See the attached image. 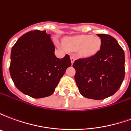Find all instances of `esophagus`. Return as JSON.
Masks as SVG:
<instances>
[{"label":"esophagus","instance_id":"obj_1","mask_svg":"<svg viewBox=\"0 0 131 131\" xmlns=\"http://www.w3.org/2000/svg\"><path fill=\"white\" fill-rule=\"evenodd\" d=\"M76 60V57H75V55H71V64H73L74 62V61Z\"/></svg>","mask_w":131,"mask_h":131}]
</instances>
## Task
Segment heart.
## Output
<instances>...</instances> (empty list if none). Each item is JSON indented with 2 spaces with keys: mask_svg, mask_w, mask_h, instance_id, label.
I'll return each instance as SVG.
<instances>
[{
  "mask_svg": "<svg viewBox=\"0 0 131 131\" xmlns=\"http://www.w3.org/2000/svg\"><path fill=\"white\" fill-rule=\"evenodd\" d=\"M65 45L70 50H79L83 57H91L96 54L100 49L101 40L99 37L91 35H80L67 38Z\"/></svg>",
  "mask_w": 131,
  "mask_h": 131,
  "instance_id": "1",
  "label": "heart"
}]
</instances>
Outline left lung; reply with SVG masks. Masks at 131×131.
Masks as SVG:
<instances>
[{"instance_id": "left-lung-1", "label": "left lung", "mask_w": 131, "mask_h": 131, "mask_svg": "<svg viewBox=\"0 0 131 131\" xmlns=\"http://www.w3.org/2000/svg\"><path fill=\"white\" fill-rule=\"evenodd\" d=\"M97 35L101 39L100 50L91 57L77 60L73 67L80 93L100 100L113 95L121 87L125 77V54L114 38Z\"/></svg>"}]
</instances>
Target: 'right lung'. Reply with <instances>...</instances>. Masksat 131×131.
I'll return each instance as SVG.
<instances>
[{"instance_id": "obj_1", "label": "right lung", "mask_w": 131, "mask_h": 131, "mask_svg": "<svg viewBox=\"0 0 131 131\" xmlns=\"http://www.w3.org/2000/svg\"><path fill=\"white\" fill-rule=\"evenodd\" d=\"M54 46L46 31L34 30L22 35L11 50L10 74L21 93L34 98L51 95L67 69L70 57L62 59L54 53Z\"/></svg>"}]
</instances>
